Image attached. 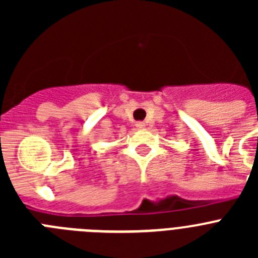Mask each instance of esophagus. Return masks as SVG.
I'll use <instances>...</instances> for the list:
<instances>
[{
  "label": "esophagus",
  "mask_w": 258,
  "mask_h": 258,
  "mask_svg": "<svg viewBox=\"0 0 258 258\" xmlns=\"http://www.w3.org/2000/svg\"><path fill=\"white\" fill-rule=\"evenodd\" d=\"M136 126H137V129H145L146 124H145V122L140 121V122H137V124H136Z\"/></svg>",
  "instance_id": "esophagus-1"
}]
</instances>
